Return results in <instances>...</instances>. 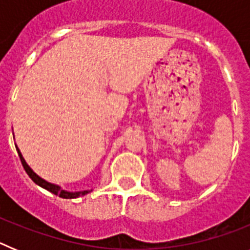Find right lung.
Returning a JSON list of instances; mask_svg holds the SVG:
<instances>
[{
    "mask_svg": "<svg viewBox=\"0 0 250 250\" xmlns=\"http://www.w3.org/2000/svg\"><path fill=\"white\" fill-rule=\"evenodd\" d=\"M16 145V144H15ZM16 150L17 152H19V156L20 159H21V163H22V167H23V169L26 170V173H27V175L30 176L32 180H34V183H36L39 187L43 188V189H46V190H48L50 193L55 194V195H59L60 198H63V199H75V198H79V196H83L86 195V194H89L91 190H81V191H68V190H65V189H62V188L60 187V185L57 184H52V183L47 182V180H45V179H42L41 176L37 175L36 173H35L34 170L31 169L30 167H28V164L26 163V160L23 159V156H22L21 151H20V149L17 147L16 145Z\"/></svg>",
    "mask_w": 250,
    "mask_h": 250,
    "instance_id": "obj_1",
    "label": "right lung"
}]
</instances>
